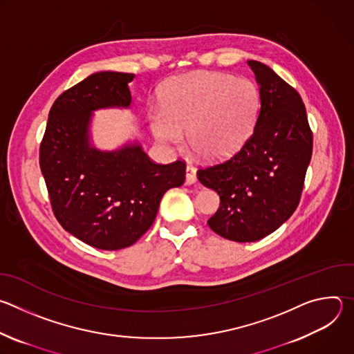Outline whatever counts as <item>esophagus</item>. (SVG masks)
<instances>
[{"label":"esophagus","mask_w":354,"mask_h":354,"mask_svg":"<svg viewBox=\"0 0 354 354\" xmlns=\"http://www.w3.org/2000/svg\"><path fill=\"white\" fill-rule=\"evenodd\" d=\"M197 180L196 168L192 164L186 165V185H193Z\"/></svg>","instance_id":"1"}]
</instances>
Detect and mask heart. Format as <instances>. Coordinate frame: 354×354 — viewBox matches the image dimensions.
Segmentation results:
<instances>
[{"label":"heart","instance_id":"heart-1","mask_svg":"<svg viewBox=\"0 0 354 354\" xmlns=\"http://www.w3.org/2000/svg\"><path fill=\"white\" fill-rule=\"evenodd\" d=\"M261 109V91L248 78L217 71H194L168 80L161 109L148 112L154 137L164 144L186 140L206 161H221L248 141Z\"/></svg>","mask_w":354,"mask_h":354}]
</instances>
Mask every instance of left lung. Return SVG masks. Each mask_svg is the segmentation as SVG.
<instances>
[{"label": "left lung", "instance_id": "left-lung-1", "mask_svg": "<svg viewBox=\"0 0 354 354\" xmlns=\"http://www.w3.org/2000/svg\"><path fill=\"white\" fill-rule=\"evenodd\" d=\"M248 64L261 91L255 129L230 158L197 171L200 183L220 196L209 227L235 242L262 239L291 217L313 156V131L299 93L266 64Z\"/></svg>", "mask_w": 354, "mask_h": 354}]
</instances>
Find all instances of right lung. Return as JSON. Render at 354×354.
Wrapping results in <instances>:
<instances>
[{"label": "right lung", "instance_id": "add662e5", "mask_svg": "<svg viewBox=\"0 0 354 354\" xmlns=\"http://www.w3.org/2000/svg\"><path fill=\"white\" fill-rule=\"evenodd\" d=\"M134 74L100 71L64 91L48 113L39 164L62 227L104 250L133 245L153 225L160 201L185 182L186 164L148 158L140 144L100 151L89 144L92 112L129 108Z\"/></svg>", "mask_w": 354, "mask_h": 354}]
</instances>
